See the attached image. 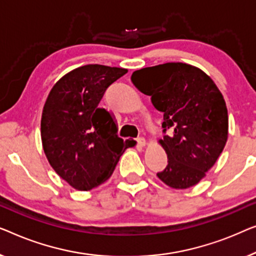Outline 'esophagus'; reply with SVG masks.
<instances>
[{
	"label": "esophagus",
	"instance_id": "1",
	"mask_svg": "<svg viewBox=\"0 0 256 256\" xmlns=\"http://www.w3.org/2000/svg\"><path fill=\"white\" fill-rule=\"evenodd\" d=\"M136 142H138V145L140 147H144L146 145V140H145V138H142V136H140V138L136 139Z\"/></svg>",
	"mask_w": 256,
	"mask_h": 256
}]
</instances>
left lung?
Wrapping results in <instances>:
<instances>
[{
  "label": "left lung",
  "mask_w": 256,
  "mask_h": 256,
  "mask_svg": "<svg viewBox=\"0 0 256 256\" xmlns=\"http://www.w3.org/2000/svg\"><path fill=\"white\" fill-rule=\"evenodd\" d=\"M131 81L164 114L159 142L168 164L158 178L174 189L197 184L228 142V108L218 87L200 68L182 62L142 68Z\"/></svg>",
  "instance_id": "left-lung-1"
}]
</instances>
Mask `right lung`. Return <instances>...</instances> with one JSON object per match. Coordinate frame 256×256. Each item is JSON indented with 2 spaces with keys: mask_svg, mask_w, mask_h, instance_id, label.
<instances>
[{
  "mask_svg": "<svg viewBox=\"0 0 256 256\" xmlns=\"http://www.w3.org/2000/svg\"><path fill=\"white\" fill-rule=\"evenodd\" d=\"M128 70L86 64L60 78L42 114V148L50 164L68 184L92 190L112 175L131 146L117 136L112 114L98 104L104 92Z\"/></svg>",
  "mask_w": 256,
  "mask_h": 256,
  "instance_id": "right-lung-1",
  "label": "right lung"
}]
</instances>
